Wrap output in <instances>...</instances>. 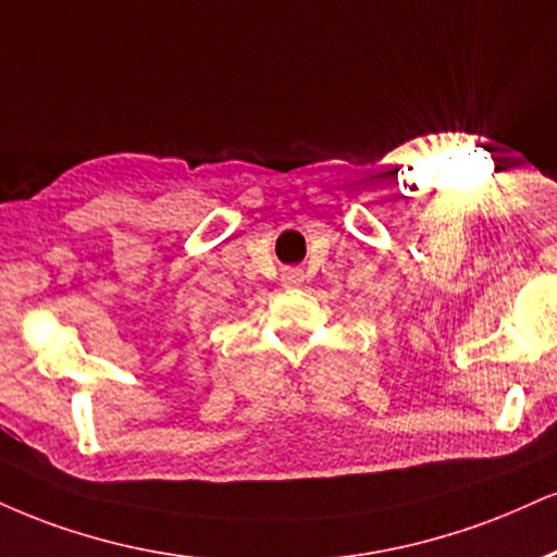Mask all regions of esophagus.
<instances>
[{
    "label": "esophagus",
    "mask_w": 557,
    "mask_h": 557,
    "mask_svg": "<svg viewBox=\"0 0 557 557\" xmlns=\"http://www.w3.org/2000/svg\"><path fill=\"white\" fill-rule=\"evenodd\" d=\"M285 283L287 285H298L300 283V272H287L285 274Z\"/></svg>",
    "instance_id": "1"
}]
</instances>
